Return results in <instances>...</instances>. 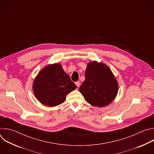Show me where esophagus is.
<instances>
[{"instance_id":"esophagus-1","label":"esophagus","mask_w":154,"mask_h":154,"mask_svg":"<svg viewBox=\"0 0 154 154\" xmlns=\"http://www.w3.org/2000/svg\"><path fill=\"white\" fill-rule=\"evenodd\" d=\"M75 85H77V87H79V86H80V82H75Z\"/></svg>"}]
</instances>
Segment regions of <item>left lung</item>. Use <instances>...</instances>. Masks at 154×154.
Returning a JSON list of instances; mask_svg holds the SVG:
<instances>
[{
	"label": "left lung",
	"instance_id": "8db88e82",
	"mask_svg": "<svg viewBox=\"0 0 154 154\" xmlns=\"http://www.w3.org/2000/svg\"><path fill=\"white\" fill-rule=\"evenodd\" d=\"M79 91L88 103L102 107L115 99L118 91V84L107 66L102 63L92 61L87 65L85 80Z\"/></svg>",
	"mask_w": 154,
	"mask_h": 154
}]
</instances>
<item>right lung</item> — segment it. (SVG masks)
I'll return each mask as SVG.
<instances>
[{
	"label": "right lung",
	"mask_w": 154,
	"mask_h": 154,
	"mask_svg": "<svg viewBox=\"0 0 154 154\" xmlns=\"http://www.w3.org/2000/svg\"><path fill=\"white\" fill-rule=\"evenodd\" d=\"M77 86L66 74L60 64L48 65L35 78L33 90L36 99L43 105L55 106L63 103L66 96Z\"/></svg>",
	"instance_id": "obj_1"
}]
</instances>
